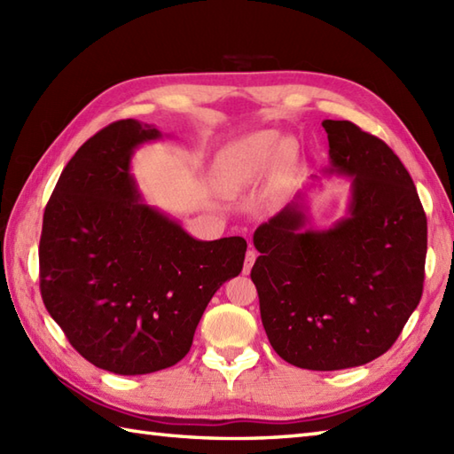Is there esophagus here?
<instances>
[{"label":"esophagus","instance_id":"1","mask_svg":"<svg viewBox=\"0 0 454 454\" xmlns=\"http://www.w3.org/2000/svg\"><path fill=\"white\" fill-rule=\"evenodd\" d=\"M255 259H257V252H255V249H247V254H246V262H244V273H249V271H252V267H254V263H255Z\"/></svg>","mask_w":454,"mask_h":454}]
</instances>
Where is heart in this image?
I'll return each instance as SVG.
<instances>
[{"mask_svg": "<svg viewBox=\"0 0 454 454\" xmlns=\"http://www.w3.org/2000/svg\"><path fill=\"white\" fill-rule=\"evenodd\" d=\"M298 160V148L293 138H281L278 130H255L230 142L215 158V183L220 192L234 197L255 185L267 169H271L275 185L293 176Z\"/></svg>", "mask_w": 454, "mask_h": 454, "instance_id": "heart-1", "label": "heart"}]
</instances>
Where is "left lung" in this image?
I'll return each instance as SVG.
<instances>
[{"mask_svg": "<svg viewBox=\"0 0 454 454\" xmlns=\"http://www.w3.org/2000/svg\"><path fill=\"white\" fill-rule=\"evenodd\" d=\"M322 127L325 173L351 179L345 216L312 228L308 197L298 192L255 230L252 281L277 355L308 371H341L387 353L418 308L427 218L387 144L349 121Z\"/></svg>", "mask_w": 454, "mask_h": 454, "instance_id": "left-lung-1", "label": "left lung"}]
</instances>
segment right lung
<instances>
[{
  "label": "right lung",
  "mask_w": 454,
  "mask_h": 454,
  "mask_svg": "<svg viewBox=\"0 0 454 454\" xmlns=\"http://www.w3.org/2000/svg\"><path fill=\"white\" fill-rule=\"evenodd\" d=\"M153 124L117 121L67 161L43 220L41 294L67 341L114 374L179 363L210 298L242 273L244 238L205 242L144 202L130 171Z\"/></svg>",
  "instance_id": "add662e5"
}]
</instances>
